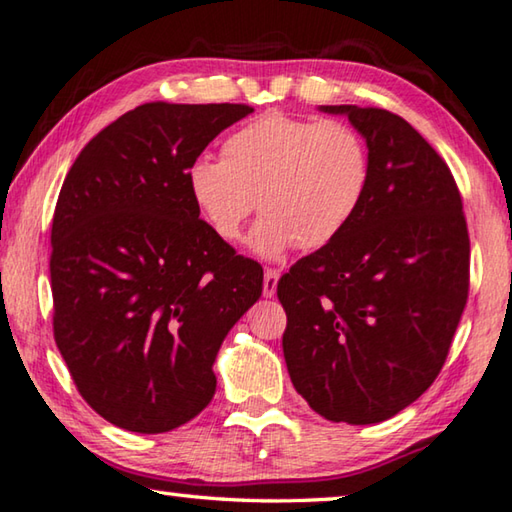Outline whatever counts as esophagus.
<instances>
[{"label": "esophagus", "mask_w": 512, "mask_h": 512, "mask_svg": "<svg viewBox=\"0 0 512 512\" xmlns=\"http://www.w3.org/2000/svg\"><path fill=\"white\" fill-rule=\"evenodd\" d=\"M279 272L276 270H265L263 274V295L274 297L276 295V283H279Z\"/></svg>", "instance_id": "34e87169"}]
</instances>
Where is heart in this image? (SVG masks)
Wrapping results in <instances>:
<instances>
[{
    "instance_id": "1",
    "label": "heart",
    "mask_w": 512,
    "mask_h": 512,
    "mask_svg": "<svg viewBox=\"0 0 512 512\" xmlns=\"http://www.w3.org/2000/svg\"><path fill=\"white\" fill-rule=\"evenodd\" d=\"M222 156L190 163V197L224 242H240L251 213L265 211L251 247L270 261L297 245H331L372 186L370 147L342 120L265 113L233 131Z\"/></svg>"
}]
</instances>
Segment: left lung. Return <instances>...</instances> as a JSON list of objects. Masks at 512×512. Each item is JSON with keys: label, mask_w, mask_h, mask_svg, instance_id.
<instances>
[{"label": "left lung", "mask_w": 512, "mask_h": 512, "mask_svg": "<svg viewBox=\"0 0 512 512\" xmlns=\"http://www.w3.org/2000/svg\"><path fill=\"white\" fill-rule=\"evenodd\" d=\"M347 115L372 186L345 231L281 276L292 385L331 422L376 424L422 397L445 365L469 292L463 199L440 154L383 108Z\"/></svg>", "instance_id": "8db88e82"}]
</instances>
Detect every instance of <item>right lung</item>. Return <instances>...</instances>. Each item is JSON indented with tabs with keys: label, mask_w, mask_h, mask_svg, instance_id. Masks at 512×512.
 <instances>
[{
	"label": "right lung",
	"mask_w": 512,
	"mask_h": 512,
	"mask_svg": "<svg viewBox=\"0 0 512 512\" xmlns=\"http://www.w3.org/2000/svg\"><path fill=\"white\" fill-rule=\"evenodd\" d=\"M245 104H142L81 149L52 222L54 340L88 406L165 433L215 395L226 333L263 292V267L217 238L188 167Z\"/></svg>",
	"instance_id": "add662e5"
}]
</instances>
